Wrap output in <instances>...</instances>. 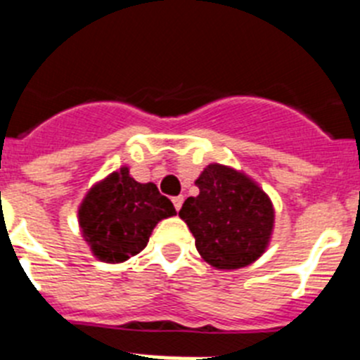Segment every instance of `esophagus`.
Masks as SVG:
<instances>
[{
    "label": "esophagus",
    "instance_id": "esophagus-1",
    "mask_svg": "<svg viewBox=\"0 0 360 360\" xmlns=\"http://www.w3.org/2000/svg\"><path fill=\"white\" fill-rule=\"evenodd\" d=\"M173 203H174V209H176V211H180V209H182V203H184V196H174Z\"/></svg>",
    "mask_w": 360,
    "mask_h": 360
}]
</instances>
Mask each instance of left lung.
<instances>
[{
    "label": "left lung",
    "mask_w": 360,
    "mask_h": 360,
    "mask_svg": "<svg viewBox=\"0 0 360 360\" xmlns=\"http://www.w3.org/2000/svg\"><path fill=\"white\" fill-rule=\"evenodd\" d=\"M198 196L180 209L200 256L216 269H241L265 252L274 209L249 176L219 164L207 165L196 180Z\"/></svg>",
    "instance_id": "8db88e82"
}]
</instances>
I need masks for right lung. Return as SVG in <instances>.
Instances as JSON below:
<instances>
[{
    "label": "right lung",
    "instance_id": "add662e5",
    "mask_svg": "<svg viewBox=\"0 0 360 360\" xmlns=\"http://www.w3.org/2000/svg\"><path fill=\"white\" fill-rule=\"evenodd\" d=\"M173 214L174 205L155 184H139L120 167L86 195L79 225L101 262L120 263L141 252L155 225Z\"/></svg>",
    "mask_w": 360,
    "mask_h": 360
}]
</instances>
